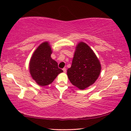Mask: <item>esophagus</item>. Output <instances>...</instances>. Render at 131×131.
Masks as SVG:
<instances>
[{
  "label": "esophagus",
  "instance_id": "34e87169",
  "mask_svg": "<svg viewBox=\"0 0 131 131\" xmlns=\"http://www.w3.org/2000/svg\"><path fill=\"white\" fill-rule=\"evenodd\" d=\"M62 70H63V71H64V73L66 72V68H64V69H62Z\"/></svg>",
  "mask_w": 131,
  "mask_h": 131
}]
</instances>
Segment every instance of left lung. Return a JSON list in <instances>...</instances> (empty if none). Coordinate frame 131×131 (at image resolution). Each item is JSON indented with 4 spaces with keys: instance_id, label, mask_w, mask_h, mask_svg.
I'll use <instances>...</instances> for the list:
<instances>
[{
    "instance_id": "1",
    "label": "left lung",
    "mask_w": 131,
    "mask_h": 131,
    "mask_svg": "<svg viewBox=\"0 0 131 131\" xmlns=\"http://www.w3.org/2000/svg\"><path fill=\"white\" fill-rule=\"evenodd\" d=\"M101 69L100 61L92 49L85 43H79L71 67L67 70L71 83L79 89H85L95 83Z\"/></svg>"
}]
</instances>
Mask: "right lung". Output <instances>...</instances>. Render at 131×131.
Returning <instances> with one entry per match:
<instances>
[{"label": "right lung", "mask_w": 131, "mask_h": 131, "mask_svg": "<svg viewBox=\"0 0 131 131\" xmlns=\"http://www.w3.org/2000/svg\"><path fill=\"white\" fill-rule=\"evenodd\" d=\"M52 52L49 43H41L34 52L29 63L30 73L33 80L41 86L52 82L62 70L59 69L58 63L51 57Z\"/></svg>", "instance_id": "right-lung-1"}]
</instances>
